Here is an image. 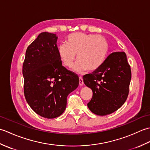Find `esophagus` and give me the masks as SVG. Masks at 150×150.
Masks as SVG:
<instances>
[{"label": "esophagus", "instance_id": "esophagus-1", "mask_svg": "<svg viewBox=\"0 0 150 150\" xmlns=\"http://www.w3.org/2000/svg\"><path fill=\"white\" fill-rule=\"evenodd\" d=\"M84 84V82H83V79L81 77H79V85L82 86Z\"/></svg>", "mask_w": 150, "mask_h": 150}]
</instances>
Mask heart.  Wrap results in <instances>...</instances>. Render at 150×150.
Here are the masks:
<instances>
[{"mask_svg": "<svg viewBox=\"0 0 150 150\" xmlns=\"http://www.w3.org/2000/svg\"><path fill=\"white\" fill-rule=\"evenodd\" d=\"M66 42L58 47L59 58L63 65L71 68L77 54L73 70L82 73L86 70L96 71L103 64L109 50L106 39L95 34L74 33L66 38Z\"/></svg>", "mask_w": 150, "mask_h": 150, "instance_id": "obj_1", "label": "heart"}]
</instances>
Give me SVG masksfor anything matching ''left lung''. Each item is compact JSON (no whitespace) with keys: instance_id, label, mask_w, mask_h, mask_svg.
Returning <instances> with one entry per match:
<instances>
[{"instance_id":"8db88e82","label":"left lung","mask_w":150,"mask_h":150,"mask_svg":"<svg viewBox=\"0 0 150 150\" xmlns=\"http://www.w3.org/2000/svg\"><path fill=\"white\" fill-rule=\"evenodd\" d=\"M131 78L126 53H111L97 70L83 77L84 83L93 91L88 103L90 110L104 116L119 109L128 97Z\"/></svg>"}]
</instances>
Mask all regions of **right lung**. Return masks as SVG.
I'll use <instances>...</instances> for the list:
<instances>
[{
	"label": "right lung",
	"instance_id": "add662e5",
	"mask_svg": "<svg viewBox=\"0 0 150 150\" xmlns=\"http://www.w3.org/2000/svg\"><path fill=\"white\" fill-rule=\"evenodd\" d=\"M56 34L42 32L28 47L22 66L24 93L28 104L40 116L58 117L67 97L78 87L77 75L62 65Z\"/></svg>",
	"mask_w": 150,
	"mask_h": 150
}]
</instances>
